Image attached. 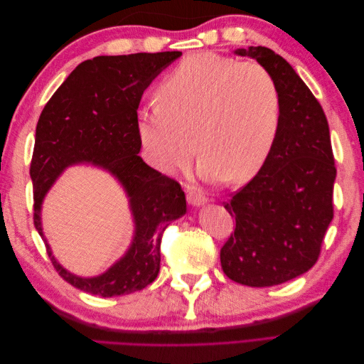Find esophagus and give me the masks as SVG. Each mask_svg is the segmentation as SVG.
<instances>
[{"label": "esophagus", "instance_id": "34e87169", "mask_svg": "<svg viewBox=\"0 0 364 364\" xmlns=\"http://www.w3.org/2000/svg\"><path fill=\"white\" fill-rule=\"evenodd\" d=\"M186 200H188V203L191 206H196V208H200V206H205L208 203V200L205 199L203 196L200 194H194V193H190L188 197H186Z\"/></svg>", "mask_w": 364, "mask_h": 364}]
</instances>
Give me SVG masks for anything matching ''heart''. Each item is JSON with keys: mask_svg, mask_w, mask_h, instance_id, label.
<instances>
[{"mask_svg": "<svg viewBox=\"0 0 364 364\" xmlns=\"http://www.w3.org/2000/svg\"><path fill=\"white\" fill-rule=\"evenodd\" d=\"M281 115L278 85L266 68L202 51L165 77L156 106L138 112L136 129L149 162L159 171L186 167L197 146L202 178L222 176L238 185L255 178L267 162Z\"/></svg>", "mask_w": 364, "mask_h": 364, "instance_id": "b5f03b06", "label": "heart"}]
</instances>
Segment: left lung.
Returning a JSON list of instances; mask_svg holds the SVG:
<instances>
[{
	"mask_svg": "<svg viewBox=\"0 0 364 364\" xmlns=\"http://www.w3.org/2000/svg\"><path fill=\"white\" fill-rule=\"evenodd\" d=\"M277 82L279 134L261 171L225 205L235 230L220 250L229 279L272 287L310 270L333 220L336 181L329 127L322 106L291 65L266 47L237 48Z\"/></svg>",
	"mask_w": 364,
	"mask_h": 364,
	"instance_id": "left-lung-1",
	"label": "left lung"
}]
</instances>
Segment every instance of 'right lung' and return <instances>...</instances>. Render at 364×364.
I'll return each instance as SVG.
<instances>
[{"instance_id": "obj_1", "label": "right lung", "mask_w": 364, "mask_h": 364, "mask_svg": "<svg viewBox=\"0 0 364 364\" xmlns=\"http://www.w3.org/2000/svg\"><path fill=\"white\" fill-rule=\"evenodd\" d=\"M181 51L97 56L82 62L53 94L36 126L30 176L35 188V228L60 277L85 293L103 297L146 289L159 273L161 237L186 213L178 182L153 170L138 153L136 119L141 97ZM92 164L125 190L134 222L128 250L107 271L79 277L52 255L41 228V203L65 169Z\"/></svg>"}]
</instances>
